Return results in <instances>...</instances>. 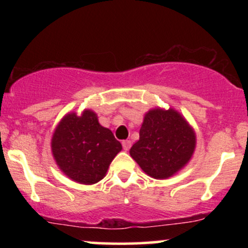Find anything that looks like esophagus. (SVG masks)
<instances>
[{
	"mask_svg": "<svg viewBox=\"0 0 248 248\" xmlns=\"http://www.w3.org/2000/svg\"><path fill=\"white\" fill-rule=\"evenodd\" d=\"M130 146H132V142L129 140H124L122 141V148H124V150H129L130 149Z\"/></svg>",
	"mask_w": 248,
	"mask_h": 248,
	"instance_id": "1",
	"label": "esophagus"
}]
</instances>
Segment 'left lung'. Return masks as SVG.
<instances>
[{"instance_id": "8db88e82", "label": "left lung", "mask_w": 248, "mask_h": 248, "mask_svg": "<svg viewBox=\"0 0 248 248\" xmlns=\"http://www.w3.org/2000/svg\"><path fill=\"white\" fill-rule=\"evenodd\" d=\"M195 148V130L177 110L154 108L144 115L140 140L129 154L147 175L163 179L186 167Z\"/></svg>"}]
</instances>
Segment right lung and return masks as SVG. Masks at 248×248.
Instances as JSON below:
<instances>
[{"label":"right lung","mask_w":248,"mask_h":248,"mask_svg":"<svg viewBox=\"0 0 248 248\" xmlns=\"http://www.w3.org/2000/svg\"><path fill=\"white\" fill-rule=\"evenodd\" d=\"M57 166L80 184H94L106 176L110 162L122 146L108 128L102 127L93 110L80 115L69 113L57 126L51 140Z\"/></svg>","instance_id":"add662e5"}]
</instances>
